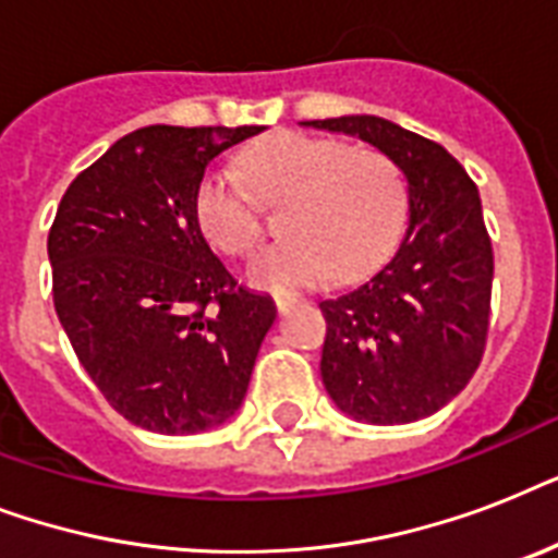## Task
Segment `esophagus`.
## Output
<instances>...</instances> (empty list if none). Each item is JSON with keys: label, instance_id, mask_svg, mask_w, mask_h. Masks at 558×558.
<instances>
[{"label": "esophagus", "instance_id": "34e87169", "mask_svg": "<svg viewBox=\"0 0 558 558\" xmlns=\"http://www.w3.org/2000/svg\"><path fill=\"white\" fill-rule=\"evenodd\" d=\"M298 304V298L292 295H275V306H278V313H289L292 306Z\"/></svg>", "mask_w": 558, "mask_h": 558}]
</instances>
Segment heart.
Returning <instances> with one entry per match:
<instances>
[{
  "mask_svg": "<svg viewBox=\"0 0 558 558\" xmlns=\"http://www.w3.org/2000/svg\"><path fill=\"white\" fill-rule=\"evenodd\" d=\"M240 170L248 189L228 170H208L193 193V217L217 252L243 257L266 234L260 205H283L280 231L287 240L269 245L245 269V280L257 289L292 292L330 275L365 278L405 226V179L393 159L371 147L280 133L243 150Z\"/></svg>",
  "mask_w": 558,
  "mask_h": 558,
  "instance_id": "heart-1",
  "label": "heart"
}]
</instances>
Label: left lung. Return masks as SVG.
<instances>
[{"mask_svg":"<svg viewBox=\"0 0 558 558\" xmlns=\"http://www.w3.org/2000/svg\"><path fill=\"white\" fill-rule=\"evenodd\" d=\"M359 135L408 182V231L362 287L322 301V379L344 414L373 425L414 423L466 388L484 359L493 243L477 185L437 142L376 116L306 121Z\"/></svg>","mask_w":558,"mask_h":558,"instance_id":"8db88e82","label":"left lung"}]
</instances>
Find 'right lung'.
Wrapping results in <instances>:
<instances>
[{
  "label": "right lung",
  "mask_w": 558,
  "mask_h": 558,
  "mask_svg": "<svg viewBox=\"0 0 558 558\" xmlns=\"http://www.w3.org/2000/svg\"><path fill=\"white\" fill-rule=\"evenodd\" d=\"M263 126H142L77 173L48 231L57 318L118 414L199 434L243 402L275 304L236 287L193 193L214 156Z\"/></svg>",
  "instance_id": "add662e5"
}]
</instances>
